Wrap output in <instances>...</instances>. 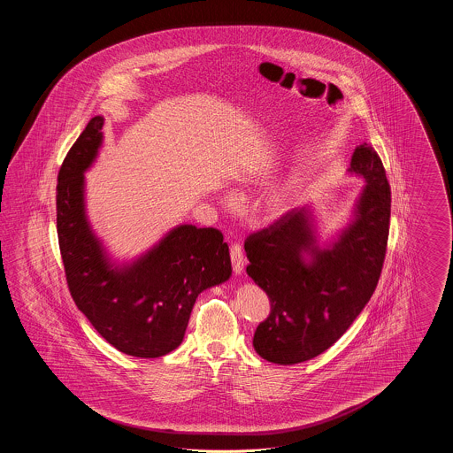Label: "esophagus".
Returning <instances> with one entry per match:
<instances>
[{"instance_id": "esophagus-1", "label": "esophagus", "mask_w": 453, "mask_h": 453, "mask_svg": "<svg viewBox=\"0 0 453 453\" xmlns=\"http://www.w3.org/2000/svg\"><path fill=\"white\" fill-rule=\"evenodd\" d=\"M231 261H233V272L236 275H241L244 270V257H242V250L239 244L231 246Z\"/></svg>"}]
</instances>
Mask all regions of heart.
I'll return each instance as SVG.
<instances>
[{
	"instance_id": "1",
	"label": "heart",
	"mask_w": 453,
	"mask_h": 453,
	"mask_svg": "<svg viewBox=\"0 0 453 453\" xmlns=\"http://www.w3.org/2000/svg\"><path fill=\"white\" fill-rule=\"evenodd\" d=\"M222 203L227 207V209H233L236 205V198L231 194L224 195V200ZM266 207L268 211L273 214V216H281L288 211L290 207V192L287 188H279L275 192H272L270 196L266 198Z\"/></svg>"
}]
</instances>
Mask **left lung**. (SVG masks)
<instances>
[{"instance_id":"left-lung-1","label":"left lung","mask_w":453,"mask_h":453,"mask_svg":"<svg viewBox=\"0 0 453 453\" xmlns=\"http://www.w3.org/2000/svg\"><path fill=\"white\" fill-rule=\"evenodd\" d=\"M346 174L365 185L345 224L327 237L307 203L244 242L246 273L272 305L253 338L266 362L296 365L321 355L345 334L377 287L390 220L386 170L375 150L364 144Z\"/></svg>"}]
</instances>
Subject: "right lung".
<instances>
[{
	"instance_id": "obj_1",
	"label": "right lung",
	"mask_w": 453,
	"mask_h": 453,
	"mask_svg": "<svg viewBox=\"0 0 453 453\" xmlns=\"http://www.w3.org/2000/svg\"><path fill=\"white\" fill-rule=\"evenodd\" d=\"M104 115L88 122L58 178V236L71 296L119 351L157 358L181 345L196 297L231 279L229 246L214 227L180 224L130 259L111 257L91 226L85 173L104 146Z\"/></svg>"
}]
</instances>
